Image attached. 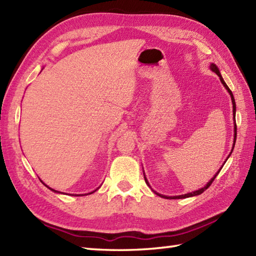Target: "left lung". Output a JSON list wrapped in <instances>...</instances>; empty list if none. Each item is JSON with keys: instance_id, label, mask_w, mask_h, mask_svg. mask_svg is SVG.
Returning a JSON list of instances; mask_svg holds the SVG:
<instances>
[{"instance_id": "left-lung-1", "label": "left lung", "mask_w": 256, "mask_h": 256, "mask_svg": "<svg viewBox=\"0 0 256 256\" xmlns=\"http://www.w3.org/2000/svg\"><path fill=\"white\" fill-rule=\"evenodd\" d=\"M210 68H211V70L214 72H216V74L219 76L220 77V80H221V82L224 84V86H226V89L228 90V92H229L230 94V96H231V100H232V104H233V114H234V118H236V100H234V96H233V94H232V91L229 89V86H226V84L224 82V78L221 77V74H220V72H219V69H218V67L216 66V64H212L211 66H210ZM236 128H234V144H236ZM219 174V172H216V175H218ZM216 175H214V177L211 179V180L206 184V186L204 187V188H201V189H199V190H196V192H190V194H182V196H174V197H166V196H162V194H157L158 196H160V197H162V198H170V199H182V198H188V197H192V196H197V194H202L206 189H208L209 187H210V184H212V182L214 180V178L216 177ZM145 178V177H144ZM145 182H146V184H148V180H146V178H145ZM150 186V184H148Z\"/></svg>"}]
</instances>
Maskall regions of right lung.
Returning <instances> with one entry per match:
<instances>
[{"instance_id": "add662e5", "label": "right lung", "mask_w": 256, "mask_h": 256, "mask_svg": "<svg viewBox=\"0 0 256 256\" xmlns=\"http://www.w3.org/2000/svg\"><path fill=\"white\" fill-rule=\"evenodd\" d=\"M47 187H48V186H47ZM48 188H50V187H48ZM50 189H52V188H50ZM52 192H56V190H54V189H52ZM91 194H92V192H91Z\"/></svg>"}]
</instances>
